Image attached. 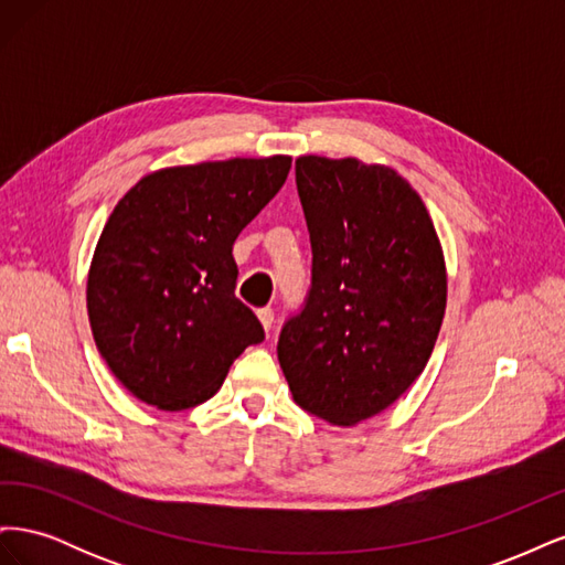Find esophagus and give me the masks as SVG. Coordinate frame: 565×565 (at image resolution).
I'll return each mask as SVG.
<instances>
[{
	"label": "esophagus",
	"mask_w": 565,
	"mask_h": 565,
	"mask_svg": "<svg viewBox=\"0 0 565 565\" xmlns=\"http://www.w3.org/2000/svg\"><path fill=\"white\" fill-rule=\"evenodd\" d=\"M256 316H259V320H262L266 332L273 328V322H276V318H273V311H270V309H259V311H256Z\"/></svg>",
	"instance_id": "obj_1"
}]
</instances>
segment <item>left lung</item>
<instances>
[{"label":"left lung","instance_id":"obj_1","mask_svg":"<svg viewBox=\"0 0 565 565\" xmlns=\"http://www.w3.org/2000/svg\"><path fill=\"white\" fill-rule=\"evenodd\" d=\"M295 169L313 268L278 361L306 413L353 426L398 401L429 363L446 259L422 198L391 167L303 156Z\"/></svg>","mask_w":565,"mask_h":565}]
</instances>
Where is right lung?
Instances as JSON below:
<instances>
[{"mask_svg": "<svg viewBox=\"0 0 565 565\" xmlns=\"http://www.w3.org/2000/svg\"><path fill=\"white\" fill-rule=\"evenodd\" d=\"M292 158L167 167L115 204L87 280L94 341L136 398L177 413L212 398L264 341L235 297L233 243L276 198Z\"/></svg>", "mask_w": 565, "mask_h": 565, "instance_id": "1", "label": "right lung"}]
</instances>
